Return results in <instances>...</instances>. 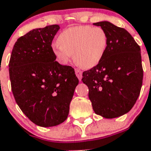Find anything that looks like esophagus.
I'll use <instances>...</instances> for the list:
<instances>
[{"label":"esophagus","mask_w":151,"mask_h":151,"mask_svg":"<svg viewBox=\"0 0 151 151\" xmlns=\"http://www.w3.org/2000/svg\"><path fill=\"white\" fill-rule=\"evenodd\" d=\"M75 73H76V76L78 77V80H79V81H81V80H82V72L81 71V70H79V69H76V70H75Z\"/></svg>","instance_id":"1"}]
</instances>
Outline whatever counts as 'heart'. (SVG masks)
Returning a JSON list of instances; mask_svg holds the SVG:
<instances>
[{"label": "heart", "instance_id": "1", "mask_svg": "<svg viewBox=\"0 0 151 151\" xmlns=\"http://www.w3.org/2000/svg\"><path fill=\"white\" fill-rule=\"evenodd\" d=\"M51 50L56 59L67 64L73 54L75 62L85 69L96 66L102 60L107 49L108 36L101 27L73 26L61 32Z\"/></svg>", "mask_w": 151, "mask_h": 151}]
</instances>
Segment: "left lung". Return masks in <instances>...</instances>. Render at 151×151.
Instances as JSON below:
<instances>
[{"label":"left lung","instance_id":"8db88e82","mask_svg":"<svg viewBox=\"0 0 151 151\" xmlns=\"http://www.w3.org/2000/svg\"><path fill=\"white\" fill-rule=\"evenodd\" d=\"M106 31L107 49L97 66L85 71L82 81L96 114L113 119L127 113L140 94L143 69L141 48L125 29L108 21L94 23Z\"/></svg>","mask_w":151,"mask_h":151}]
</instances>
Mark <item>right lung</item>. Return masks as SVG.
<instances>
[{
    "label": "right lung",
    "mask_w": 151,
    "mask_h": 151,
    "mask_svg": "<svg viewBox=\"0 0 151 151\" xmlns=\"http://www.w3.org/2000/svg\"><path fill=\"white\" fill-rule=\"evenodd\" d=\"M59 29L58 25H51L18 38L9 63L16 102L32 122L41 127L66 120L78 84L74 69L60 65L52 53V41Z\"/></svg>",
    "instance_id": "obj_1"
}]
</instances>
